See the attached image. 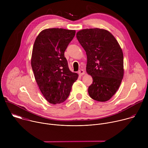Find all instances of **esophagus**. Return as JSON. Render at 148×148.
I'll return each mask as SVG.
<instances>
[{
    "label": "esophagus",
    "instance_id": "obj_1",
    "mask_svg": "<svg viewBox=\"0 0 148 148\" xmlns=\"http://www.w3.org/2000/svg\"><path fill=\"white\" fill-rule=\"evenodd\" d=\"M84 74H85V71H84V70L81 69V70H79L78 71V74H79V75L82 76V75H83Z\"/></svg>",
    "mask_w": 148,
    "mask_h": 148
}]
</instances>
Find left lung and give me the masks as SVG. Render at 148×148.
I'll use <instances>...</instances> for the list:
<instances>
[{
  "label": "left lung",
  "instance_id": "obj_1",
  "mask_svg": "<svg viewBox=\"0 0 148 148\" xmlns=\"http://www.w3.org/2000/svg\"><path fill=\"white\" fill-rule=\"evenodd\" d=\"M76 36L86 51V71L93 79L88 87L89 95L97 101H107L116 93L123 79L122 49L115 37L105 29H82Z\"/></svg>",
  "mask_w": 148,
  "mask_h": 148
}]
</instances>
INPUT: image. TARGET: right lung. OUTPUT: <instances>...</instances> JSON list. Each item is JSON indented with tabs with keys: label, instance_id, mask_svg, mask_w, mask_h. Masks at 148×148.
Wrapping results in <instances>:
<instances>
[{
	"label": "right lung",
	"instance_id": "right-lung-1",
	"mask_svg": "<svg viewBox=\"0 0 148 148\" xmlns=\"http://www.w3.org/2000/svg\"><path fill=\"white\" fill-rule=\"evenodd\" d=\"M75 34L74 30L47 29L35 40L31 65L40 91L50 103L65 101L78 78V74L70 70L64 57Z\"/></svg>",
	"mask_w": 148,
	"mask_h": 148
}]
</instances>
